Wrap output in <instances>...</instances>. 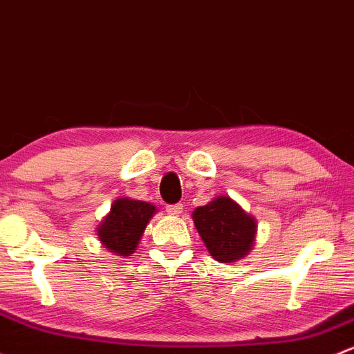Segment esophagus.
<instances>
[{"mask_svg":"<svg viewBox=\"0 0 354 354\" xmlns=\"http://www.w3.org/2000/svg\"><path fill=\"white\" fill-rule=\"evenodd\" d=\"M166 212L169 215H174V217H178V215H181V212H183V203H174V205H167Z\"/></svg>","mask_w":354,"mask_h":354,"instance_id":"esophagus-1","label":"esophagus"}]
</instances>
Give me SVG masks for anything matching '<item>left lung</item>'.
I'll return each mask as SVG.
<instances>
[{"label": "left lung", "mask_w": 354, "mask_h": 354, "mask_svg": "<svg viewBox=\"0 0 354 354\" xmlns=\"http://www.w3.org/2000/svg\"><path fill=\"white\" fill-rule=\"evenodd\" d=\"M193 224L215 261L234 263L251 252L258 221L230 196L218 195L192 214Z\"/></svg>", "instance_id": "8db88e82"}]
</instances>
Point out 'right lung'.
I'll return each instance as SVG.
<instances>
[{
    "label": "right lung",
    "mask_w": 354,
    "mask_h": 354,
    "mask_svg": "<svg viewBox=\"0 0 354 354\" xmlns=\"http://www.w3.org/2000/svg\"><path fill=\"white\" fill-rule=\"evenodd\" d=\"M158 207L142 200L129 196L117 198L111 203L110 212L96 227V236L103 248L117 256L133 254L139 245L140 237Z\"/></svg>",
    "instance_id": "1"
}]
</instances>
